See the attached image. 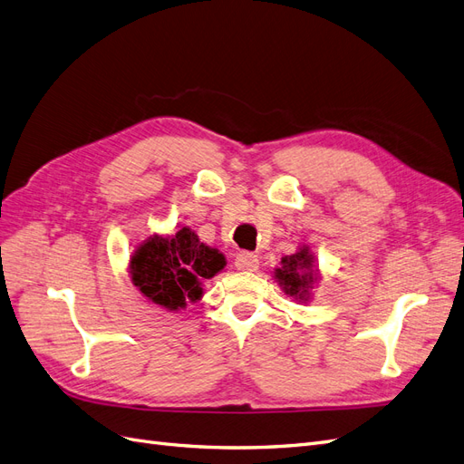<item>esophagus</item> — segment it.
Listing matches in <instances>:
<instances>
[{
    "label": "esophagus",
    "mask_w": 464,
    "mask_h": 464,
    "mask_svg": "<svg viewBox=\"0 0 464 464\" xmlns=\"http://www.w3.org/2000/svg\"><path fill=\"white\" fill-rule=\"evenodd\" d=\"M234 263L240 271H257L259 257L256 254H251V251H240V254L236 256Z\"/></svg>",
    "instance_id": "obj_1"
}]
</instances>
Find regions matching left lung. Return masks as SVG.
Listing matches in <instances>:
<instances>
[{"label":"left lung","mask_w":464,"mask_h":464,"mask_svg":"<svg viewBox=\"0 0 464 464\" xmlns=\"http://www.w3.org/2000/svg\"><path fill=\"white\" fill-rule=\"evenodd\" d=\"M283 266L275 271V276L278 278V285L288 296L296 300H307L310 298V288L315 280L314 275V256L307 251V247H302L298 254L283 257Z\"/></svg>","instance_id":"1"}]
</instances>
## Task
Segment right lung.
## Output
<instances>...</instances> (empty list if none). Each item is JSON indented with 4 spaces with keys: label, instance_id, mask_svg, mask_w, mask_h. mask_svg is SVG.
I'll use <instances>...</instances> for the list:
<instances>
[{
    "label": "right lung",
    "instance_id": "right-lung-1",
    "mask_svg": "<svg viewBox=\"0 0 464 464\" xmlns=\"http://www.w3.org/2000/svg\"><path fill=\"white\" fill-rule=\"evenodd\" d=\"M224 256L199 242L198 234L181 228L174 237L152 236L131 257L133 285L143 296L166 310L186 307L188 300L203 296L201 280L215 276L224 269Z\"/></svg>",
    "mask_w": 464,
    "mask_h": 464
}]
</instances>
